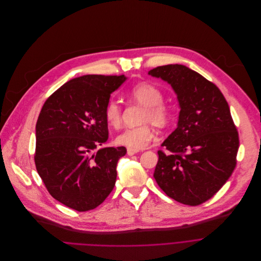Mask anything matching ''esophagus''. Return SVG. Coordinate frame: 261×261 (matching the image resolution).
<instances>
[{
  "label": "esophagus",
  "mask_w": 261,
  "mask_h": 261,
  "mask_svg": "<svg viewBox=\"0 0 261 261\" xmlns=\"http://www.w3.org/2000/svg\"><path fill=\"white\" fill-rule=\"evenodd\" d=\"M139 152V150H136V149H132V148H128L127 149V154L129 155V156H132V155H134V154H136V153H138Z\"/></svg>",
  "instance_id": "obj_1"
}]
</instances>
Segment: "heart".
I'll use <instances>...</instances> for the list:
<instances>
[{
  "instance_id": "heart-1",
  "label": "heart",
  "mask_w": 261,
  "mask_h": 261,
  "mask_svg": "<svg viewBox=\"0 0 261 261\" xmlns=\"http://www.w3.org/2000/svg\"><path fill=\"white\" fill-rule=\"evenodd\" d=\"M130 97L146 107L143 122H152L156 126H166L171 120L172 109L165 103L163 91L152 84L139 83L129 91ZM105 118L109 125L117 128L121 124V108L115 99H110L105 108ZM155 138L153 128L149 124L124 129L116 138V143L132 149L140 150L148 146Z\"/></svg>"
}]
</instances>
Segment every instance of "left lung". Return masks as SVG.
Instances as JSON below:
<instances>
[{
    "instance_id": "1",
    "label": "left lung",
    "mask_w": 261,
    "mask_h": 261,
    "mask_svg": "<svg viewBox=\"0 0 261 261\" xmlns=\"http://www.w3.org/2000/svg\"><path fill=\"white\" fill-rule=\"evenodd\" d=\"M168 82L180 112L177 128L164 141L154 179L166 194L188 205L210 199L228 180L237 165L239 134L219 88L183 65L148 72Z\"/></svg>"
}]
</instances>
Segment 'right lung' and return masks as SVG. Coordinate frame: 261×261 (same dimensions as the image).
Listing matches in <instances>:
<instances>
[{"mask_svg":"<svg viewBox=\"0 0 261 261\" xmlns=\"http://www.w3.org/2000/svg\"><path fill=\"white\" fill-rule=\"evenodd\" d=\"M121 76L84 75L66 82L44 102L36 124V169L48 192L79 212L99 205L114 188L125 147L108 140L105 108Z\"/></svg>","mask_w":261,"mask_h":261,"instance_id":"add662e5","label":"right lung"}]
</instances>
